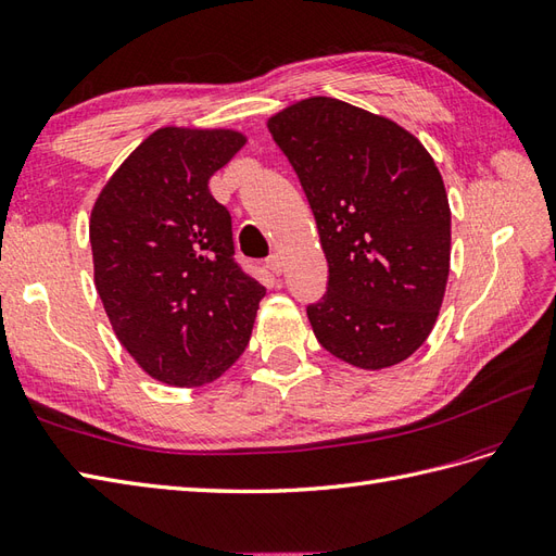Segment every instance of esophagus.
I'll use <instances>...</instances> for the list:
<instances>
[{
	"instance_id": "1",
	"label": "esophagus",
	"mask_w": 556,
	"mask_h": 556,
	"mask_svg": "<svg viewBox=\"0 0 556 556\" xmlns=\"http://www.w3.org/2000/svg\"><path fill=\"white\" fill-rule=\"evenodd\" d=\"M265 267H267L269 273H273V275H277V277L283 273V263H281L279 255H269L267 263H265Z\"/></svg>"
}]
</instances>
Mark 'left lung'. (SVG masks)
Masks as SVG:
<instances>
[{"label": "left lung", "instance_id": "8db88e82", "mask_svg": "<svg viewBox=\"0 0 556 556\" xmlns=\"http://www.w3.org/2000/svg\"><path fill=\"white\" fill-rule=\"evenodd\" d=\"M301 180L329 291L317 340L364 371L402 364L432 333L451 267V208L432 154L396 122L312 96L267 119Z\"/></svg>", "mask_w": 556, "mask_h": 556}]
</instances>
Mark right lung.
<instances>
[{
	"label": "right lung",
	"mask_w": 556,
	"mask_h": 556,
	"mask_svg": "<svg viewBox=\"0 0 556 556\" xmlns=\"http://www.w3.org/2000/svg\"><path fill=\"white\" fill-rule=\"evenodd\" d=\"M247 146L235 129L162 126L91 208L93 283L112 331L150 378L202 388L230 368L265 287L232 261V220L208 180Z\"/></svg>",
	"instance_id": "1"
}]
</instances>
